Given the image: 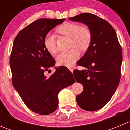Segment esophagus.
<instances>
[{"label":"esophagus","mask_w":130,"mask_h":130,"mask_svg":"<svg viewBox=\"0 0 130 130\" xmlns=\"http://www.w3.org/2000/svg\"><path fill=\"white\" fill-rule=\"evenodd\" d=\"M69 70H70V71L71 72H73V67H69Z\"/></svg>","instance_id":"34e87169"}]
</instances>
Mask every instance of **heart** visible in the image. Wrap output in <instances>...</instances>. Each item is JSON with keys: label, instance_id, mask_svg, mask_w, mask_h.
Segmentation results:
<instances>
[{"label": "heart", "instance_id": "heart-1", "mask_svg": "<svg viewBox=\"0 0 130 130\" xmlns=\"http://www.w3.org/2000/svg\"><path fill=\"white\" fill-rule=\"evenodd\" d=\"M60 35L70 38V47L72 48L67 52L60 53L57 58L59 65L71 67L79 58L80 50L82 52L87 50L92 42V32L87 26H80L72 22H65L60 24L56 29ZM44 47L52 54L57 52V41L54 35L48 33L43 41Z\"/></svg>", "mask_w": 130, "mask_h": 130}]
</instances>
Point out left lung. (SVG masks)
I'll return each mask as SVG.
<instances>
[{"mask_svg":"<svg viewBox=\"0 0 130 130\" xmlns=\"http://www.w3.org/2000/svg\"><path fill=\"white\" fill-rule=\"evenodd\" d=\"M69 19L87 25L92 32L90 47L77 62L86 70H75L73 75L84 87L76 98L78 106L87 111H97L109 101L120 83L121 46L114 28L104 19L90 13Z\"/></svg>","mask_w":130,"mask_h":130,"instance_id":"left-lung-1","label":"left lung"}]
</instances>
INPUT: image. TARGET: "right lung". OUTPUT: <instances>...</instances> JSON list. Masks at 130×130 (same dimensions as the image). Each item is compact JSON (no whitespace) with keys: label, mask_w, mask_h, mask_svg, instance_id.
Wrapping results in <instances>:
<instances>
[{"label":"right lung","mask_w":130,"mask_h":130,"mask_svg":"<svg viewBox=\"0 0 130 130\" xmlns=\"http://www.w3.org/2000/svg\"><path fill=\"white\" fill-rule=\"evenodd\" d=\"M65 20H36L18 34L13 43L10 57L12 84L26 106L40 115L54 112L58 106L59 92L75 82L73 74L65 67H57L49 77L46 75L55 61L44 47V38Z\"/></svg>","instance_id":"1"}]
</instances>
